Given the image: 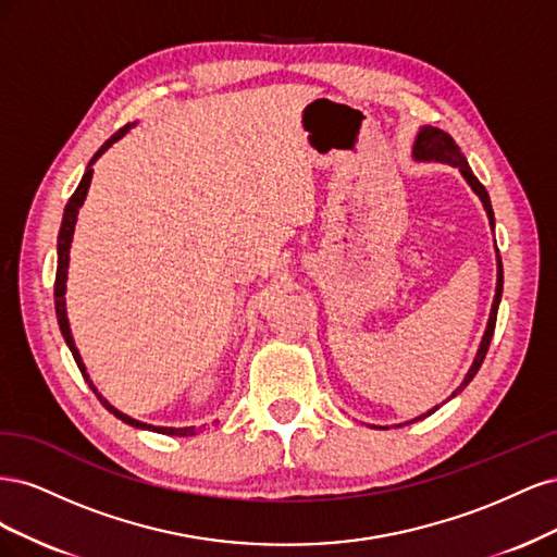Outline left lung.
<instances>
[{
  "mask_svg": "<svg viewBox=\"0 0 557 557\" xmlns=\"http://www.w3.org/2000/svg\"><path fill=\"white\" fill-rule=\"evenodd\" d=\"M411 158H413L416 162H442V164H450V166H455V170H458V172L462 174V178L469 183V188L479 195L481 205H483V209H485V213H487V221H491V227L495 230V213H493V205H491V195H487V190L483 188V183L474 176V172H471V166H469L467 158L462 156V150H460L458 146H455V141H453L450 134H446V132H444V129H440V127L423 125V127L418 129V134H416V141H413V153H411ZM495 252H497V288H495V299H493L491 318H487V325H485L483 339H481L479 350H476V356H474V362H471V367H469V372H467L465 381L460 383L458 391H455L450 397H455L458 393H462L465 387L469 385V381L476 376V372H479L481 364H483V360H485L487 346H491V339H493L495 320H497V309H499V301H502V288H504V272H502V258H499V250H497V246H495ZM436 409H440V407H434V409H430L428 413L418 416V418H413V420L425 418V416L434 413ZM413 420H409V423H413ZM399 425H407V423H399ZM372 428H376V425H372ZM381 430H387V428H381Z\"/></svg>",
  "mask_w": 557,
  "mask_h": 557,
  "instance_id": "obj_1",
  "label": "left lung"
}]
</instances>
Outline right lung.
Returning a JSON list of instances; mask_svg holds the SVG:
<instances>
[{
    "mask_svg": "<svg viewBox=\"0 0 557 557\" xmlns=\"http://www.w3.org/2000/svg\"><path fill=\"white\" fill-rule=\"evenodd\" d=\"M134 125H137V123H129V125H125L123 129H117V132L113 134V137H111L102 148L97 150V153L92 156V160H90L88 166H86V174H83L76 193L70 197V201H66V207H64L62 225H60V234H58V274H55V313H58V325H60V332H62V336H64L66 346H70V350H72V356H74L78 369H81L83 379H86V383L90 385V391L97 395L99 401H102V407H104L109 413H113L117 420H123V423H127V425H132V428H139V430H150V432L172 434V436H195V434H197L195 428H158V425L141 423V420H137V418H132V416H127V413H123V411H117L107 397H102V393H99L97 387H95V383L90 381V374L86 372V364H83L81 352H78V348H76V344H74L72 327H70V318H66V299H64V295H66V274H70V248H72V239H74V227H76V221H78V209L83 207V201H86V195H88V188H90V181H92V164H95L99 158H102L115 141H121Z\"/></svg>",
    "mask_w": 557,
    "mask_h": 557,
    "instance_id": "obj_1",
    "label": "right lung"
}]
</instances>
